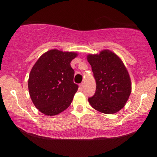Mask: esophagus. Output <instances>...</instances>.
Returning <instances> with one entry per match:
<instances>
[{"instance_id": "esophagus-1", "label": "esophagus", "mask_w": 157, "mask_h": 157, "mask_svg": "<svg viewBox=\"0 0 157 157\" xmlns=\"http://www.w3.org/2000/svg\"><path fill=\"white\" fill-rule=\"evenodd\" d=\"M83 87H84V83H80V89L82 90V89H83Z\"/></svg>"}]
</instances>
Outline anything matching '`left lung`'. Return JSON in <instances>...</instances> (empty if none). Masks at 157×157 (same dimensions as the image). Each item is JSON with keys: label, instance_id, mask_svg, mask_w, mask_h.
<instances>
[{"label": "left lung", "instance_id": "8db88e82", "mask_svg": "<svg viewBox=\"0 0 157 157\" xmlns=\"http://www.w3.org/2000/svg\"><path fill=\"white\" fill-rule=\"evenodd\" d=\"M96 80V91L89 102L101 113L118 112L125 105L131 92V82L128 70L121 59L110 50H102L98 55H89Z\"/></svg>", "mask_w": 157, "mask_h": 157}]
</instances>
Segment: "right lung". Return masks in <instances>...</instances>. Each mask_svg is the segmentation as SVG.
Segmentation results:
<instances>
[{
	"label": "right lung",
	"mask_w": 157,
	"mask_h": 157,
	"mask_svg": "<svg viewBox=\"0 0 157 157\" xmlns=\"http://www.w3.org/2000/svg\"><path fill=\"white\" fill-rule=\"evenodd\" d=\"M75 52L52 49L40 57L28 80L30 97L41 113L55 116L71 105L78 86L74 82L71 61Z\"/></svg>",
	"instance_id": "obj_1"
}]
</instances>
